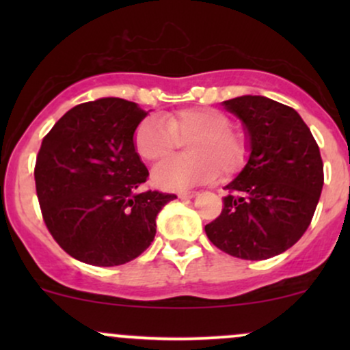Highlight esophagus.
Here are the masks:
<instances>
[{
  "mask_svg": "<svg viewBox=\"0 0 350 350\" xmlns=\"http://www.w3.org/2000/svg\"><path fill=\"white\" fill-rule=\"evenodd\" d=\"M196 192H179V196L178 198L179 199H183V200H186V199H192V198H196Z\"/></svg>",
  "mask_w": 350,
  "mask_h": 350,
  "instance_id": "1",
  "label": "esophagus"
}]
</instances>
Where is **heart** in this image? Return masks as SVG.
<instances>
[{
	"label": "heart",
	"instance_id": "heart-1",
	"mask_svg": "<svg viewBox=\"0 0 350 350\" xmlns=\"http://www.w3.org/2000/svg\"><path fill=\"white\" fill-rule=\"evenodd\" d=\"M227 115L212 108H184L150 116L135 131V148L144 161L159 163L178 150L179 142H188L191 158L161 163L152 171V180L161 189H186L232 176L247 161V143L230 130Z\"/></svg>",
	"mask_w": 350,
	"mask_h": 350
}]
</instances>
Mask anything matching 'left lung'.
<instances>
[{"label":"left lung","mask_w":350,"mask_h":350,"mask_svg":"<svg viewBox=\"0 0 350 350\" xmlns=\"http://www.w3.org/2000/svg\"><path fill=\"white\" fill-rule=\"evenodd\" d=\"M243 124L248 161L228 183L224 208L206 234L242 260H267L293 247L311 224L324 184L319 146L291 107L243 95L222 102Z\"/></svg>","instance_id":"8db88e82"}]
</instances>
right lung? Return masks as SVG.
Wrapping results in <instances>:
<instances>
[{
	"label": "right lung",
	"instance_id": "add662e5",
	"mask_svg": "<svg viewBox=\"0 0 350 350\" xmlns=\"http://www.w3.org/2000/svg\"><path fill=\"white\" fill-rule=\"evenodd\" d=\"M148 111L107 97L70 108L42 139L36 191L44 222L64 252L95 267L131 262L156 235L174 194L139 192L150 176L135 148Z\"/></svg>",
	"mask_w": 350,
	"mask_h": 350
}]
</instances>
